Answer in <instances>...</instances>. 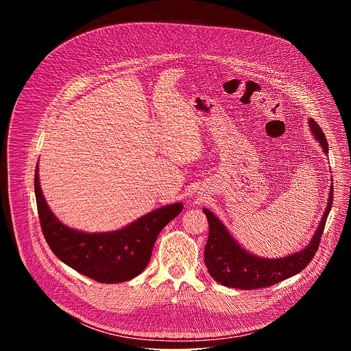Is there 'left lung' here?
I'll list each match as a JSON object with an SVG mask.
<instances>
[{
    "instance_id": "8db88e82",
    "label": "left lung",
    "mask_w": 351,
    "mask_h": 351,
    "mask_svg": "<svg viewBox=\"0 0 351 351\" xmlns=\"http://www.w3.org/2000/svg\"><path fill=\"white\" fill-rule=\"evenodd\" d=\"M310 128L315 138L328 153V140L318 123L310 118ZM333 203V184L330 186L328 206L324 217L313 236L310 244L291 256L283 258H261L247 253L232 237L225 225L208 210H203L207 215L210 233L204 250V261L210 275L226 287L253 290L272 286L298 272H302L317 254V250L324 233L326 218Z\"/></svg>"
}]
</instances>
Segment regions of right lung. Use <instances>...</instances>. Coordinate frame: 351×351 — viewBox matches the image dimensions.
Returning a JSON list of instances; mask_svg holds the SVG:
<instances>
[{"mask_svg": "<svg viewBox=\"0 0 351 351\" xmlns=\"http://www.w3.org/2000/svg\"><path fill=\"white\" fill-rule=\"evenodd\" d=\"M38 167V165H37ZM34 172V193L43 234L53 253L66 265L99 283H119L136 278L152 258L164 226L183 210L182 203L149 213L126 228L107 233H84L61 223L48 208Z\"/></svg>", "mask_w": 351, "mask_h": 351, "instance_id": "add662e5", "label": "right lung"}]
</instances>
